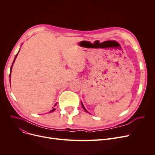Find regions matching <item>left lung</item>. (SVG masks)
<instances>
[{
	"mask_svg": "<svg viewBox=\"0 0 155 155\" xmlns=\"http://www.w3.org/2000/svg\"><path fill=\"white\" fill-rule=\"evenodd\" d=\"M81 104H82V107H83V109H84V110H85V111H86V112H88V111H87V110H86V109H85V107H84V105H83V103H82V102H81Z\"/></svg>",
	"mask_w": 155,
	"mask_h": 155,
	"instance_id": "obj_1",
	"label": "left lung"
}]
</instances>
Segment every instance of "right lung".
Instances as JSON below:
<instances>
[{
  "label": "right lung",
  "instance_id": "right-lung-1",
  "mask_svg": "<svg viewBox=\"0 0 155 155\" xmlns=\"http://www.w3.org/2000/svg\"><path fill=\"white\" fill-rule=\"evenodd\" d=\"M19 51H18V53H19ZM18 53H17V54H16V55H15V58H14V61H13V63H12V65H11V71H10V76H9V77H10V82H11V71H12V65H13V64H14V61H15V58H16V57H17V56H18ZM56 105V103L55 104V105H54V106H55V105ZM54 110H55V109L54 108V109H52L51 110H50V112H53V111H54Z\"/></svg>",
  "mask_w": 155,
  "mask_h": 155
}]
</instances>
